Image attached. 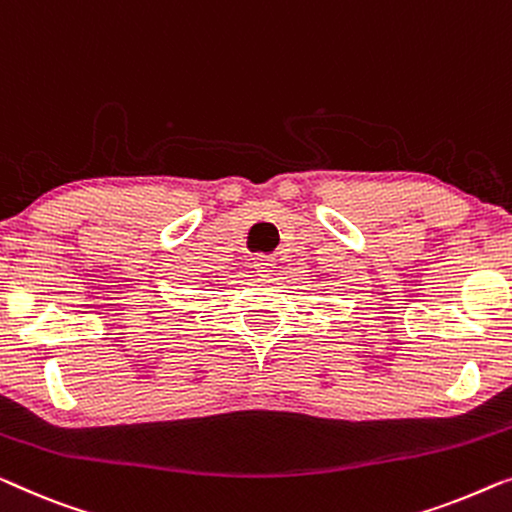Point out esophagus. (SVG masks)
Segmentation results:
<instances>
[{
  "instance_id": "obj_1",
  "label": "esophagus",
  "mask_w": 512,
  "mask_h": 512,
  "mask_svg": "<svg viewBox=\"0 0 512 512\" xmlns=\"http://www.w3.org/2000/svg\"><path fill=\"white\" fill-rule=\"evenodd\" d=\"M256 270L261 272V274H270L272 272V268H274V261L272 258H268V256H261V258H256Z\"/></svg>"
}]
</instances>
